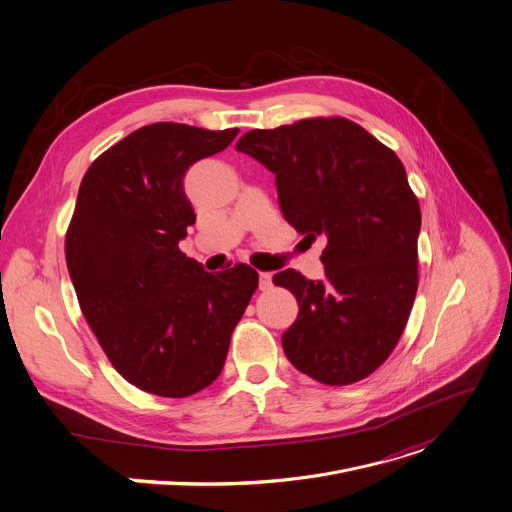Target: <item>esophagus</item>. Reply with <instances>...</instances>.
I'll return each mask as SVG.
<instances>
[{
	"label": "esophagus",
	"instance_id": "34e87169",
	"mask_svg": "<svg viewBox=\"0 0 512 512\" xmlns=\"http://www.w3.org/2000/svg\"><path fill=\"white\" fill-rule=\"evenodd\" d=\"M271 288V273H265V271H261L259 273V290H269Z\"/></svg>",
	"mask_w": 512,
	"mask_h": 512
}]
</instances>
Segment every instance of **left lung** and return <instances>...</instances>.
<instances>
[{"mask_svg":"<svg viewBox=\"0 0 512 512\" xmlns=\"http://www.w3.org/2000/svg\"><path fill=\"white\" fill-rule=\"evenodd\" d=\"M237 151L275 175L284 218L300 235L327 239L324 280L296 269L273 275L300 306L282 335L286 357L327 386L367 378L394 351L418 288L421 206L404 165L347 118L249 130Z\"/></svg>","mask_w":512,"mask_h":512,"instance_id":"obj_1","label":"left lung"}]
</instances>
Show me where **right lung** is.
Here are the masks:
<instances>
[{"label":"right lung","instance_id":"1","mask_svg":"<svg viewBox=\"0 0 512 512\" xmlns=\"http://www.w3.org/2000/svg\"><path fill=\"white\" fill-rule=\"evenodd\" d=\"M237 134L155 122L102 153L81 179L65 237L71 282L110 363L149 394L208 388L257 290L253 267L214 275L177 247L196 222L185 171Z\"/></svg>","mask_w":512,"mask_h":512}]
</instances>
